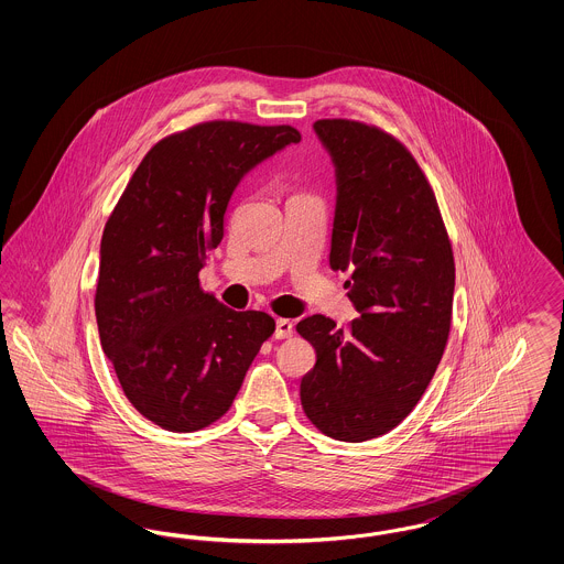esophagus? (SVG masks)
Listing matches in <instances>:
<instances>
[{
    "label": "esophagus",
    "instance_id": "obj_1",
    "mask_svg": "<svg viewBox=\"0 0 564 564\" xmlns=\"http://www.w3.org/2000/svg\"><path fill=\"white\" fill-rule=\"evenodd\" d=\"M292 334H294V323L290 319H276V327H274V338L276 340L292 338Z\"/></svg>",
    "mask_w": 564,
    "mask_h": 564
}]
</instances>
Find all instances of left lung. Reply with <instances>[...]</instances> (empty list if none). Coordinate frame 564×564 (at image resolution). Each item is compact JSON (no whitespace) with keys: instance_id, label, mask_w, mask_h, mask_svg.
I'll return each mask as SVG.
<instances>
[{"instance_id":"left-lung-1","label":"left lung","mask_w":564,"mask_h":564,"mask_svg":"<svg viewBox=\"0 0 564 564\" xmlns=\"http://www.w3.org/2000/svg\"><path fill=\"white\" fill-rule=\"evenodd\" d=\"M336 166L329 267L349 272V329L323 315L295 325L317 352L300 382L311 423L343 442L398 427L444 355L455 258L435 194L395 137L355 120L313 124Z\"/></svg>"}]
</instances>
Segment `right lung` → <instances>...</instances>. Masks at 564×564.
Segmentation results:
<instances>
[{"label": "right lung", "mask_w": 564, "mask_h": 564, "mask_svg": "<svg viewBox=\"0 0 564 564\" xmlns=\"http://www.w3.org/2000/svg\"><path fill=\"white\" fill-rule=\"evenodd\" d=\"M302 137L214 120L159 141L109 215L95 294L99 338L129 402L154 425L203 430L228 412L274 319L232 311L198 272L224 239L242 177Z\"/></svg>", "instance_id": "right-lung-1"}]
</instances>
